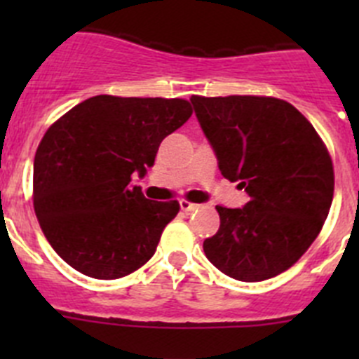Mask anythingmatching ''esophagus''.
Returning a JSON list of instances; mask_svg holds the SVG:
<instances>
[{"label": "esophagus", "mask_w": 359, "mask_h": 359, "mask_svg": "<svg viewBox=\"0 0 359 359\" xmlns=\"http://www.w3.org/2000/svg\"><path fill=\"white\" fill-rule=\"evenodd\" d=\"M180 207H182L183 212H192V210H196V208H199V205L187 201V199H182V201H180Z\"/></svg>", "instance_id": "esophagus-1"}]
</instances>
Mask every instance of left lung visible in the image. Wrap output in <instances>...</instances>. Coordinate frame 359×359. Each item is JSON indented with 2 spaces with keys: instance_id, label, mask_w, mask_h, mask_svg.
<instances>
[{
  "instance_id": "obj_1",
  "label": "left lung",
  "mask_w": 359,
  "mask_h": 359,
  "mask_svg": "<svg viewBox=\"0 0 359 359\" xmlns=\"http://www.w3.org/2000/svg\"><path fill=\"white\" fill-rule=\"evenodd\" d=\"M190 102L217 158L250 201L215 207L219 230L203 243L208 261L228 277H277L306 253L327 219L334 172L309 120L271 97H198Z\"/></svg>"
}]
</instances>
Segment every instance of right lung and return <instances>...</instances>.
Returning <instances> with one entry per match:
<instances>
[{
    "mask_svg": "<svg viewBox=\"0 0 359 359\" xmlns=\"http://www.w3.org/2000/svg\"><path fill=\"white\" fill-rule=\"evenodd\" d=\"M192 115L183 98L97 95L43 136L34 160V208L57 255L82 275L126 277L154 255L177 201H151L144 177L165 136Z\"/></svg>",
    "mask_w": 359,
    "mask_h": 359,
    "instance_id": "right-lung-1",
    "label": "right lung"
}]
</instances>
